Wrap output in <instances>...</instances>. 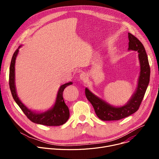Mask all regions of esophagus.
I'll return each instance as SVG.
<instances>
[{
    "label": "esophagus",
    "mask_w": 159,
    "mask_h": 159,
    "mask_svg": "<svg viewBox=\"0 0 159 159\" xmlns=\"http://www.w3.org/2000/svg\"><path fill=\"white\" fill-rule=\"evenodd\" d=\"M80 78L83 81H85L88 79V77H87V75L85 74V73H82L80 74Z\"/></svg>",
    "instance_id": "esophagus-1"
}]
</instances>
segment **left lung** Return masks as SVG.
Instances as JSON below:
<instances>
[{
  "mask_svg": "<svg viewBox=\"0 0 159 159\" xmlns=\"http://www.w3.org/2000/svg\"><path fill=\"white\" fill-rule=\"evenodd\" d=\"M128 50L139 53L140 72L137 87L126 104L121 106H112L95 95L87 87L85 88L87 99L92 104L98 117L102 121L120 120L134 113L140 107L149 84L150 69L143 45L138 38L129 33H128Z\"/></svg>",
  "mask_w": 159,
  "mask_h": 159,
  "instance_id": "left-lung-1",
  "label": "left lung"
}]
</instances>
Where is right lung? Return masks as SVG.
Instances as JSON below:
<instances>
[{"label": "right lung", "mask_w": 159, "mask_h": 159, "mask_svg": "<svg viewBox=\"0 0 159 159\" xmlns=\"http://www.w3.org/2000/svg\"><path fill=\"white\" fill-rule=\"evenodd\" d=\"M21 47L20 45L14 52L11 60L9 69V87L15 102L28 118L34 123L46 126H60L65 124L69 118L70 112L69 107L65 103L63 98V92L66 87L72 84V82L63 84L60 87L54 105L46 111L37 112L28 109L20 101L17 96L15 84V63L16 57L19 53V49Z\"/></svg>", "instance_id": "obj_1"}]
</instances>
